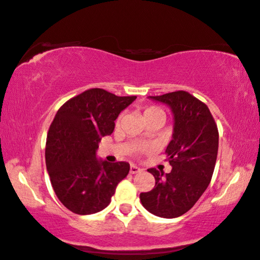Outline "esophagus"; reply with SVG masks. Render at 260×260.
Returning a JSON list of instances; mask_svg holds the SVG:
<instances>
[{
    "mask_svg": "<svg viewBox=\"0 0 260 260\" xmlns=\"http://www.w3.org/2000/svg\"><path fill=\"white\" fill-rule=\"evenodd\" d=\"M142 169L140 167H138V166L135 165H131V168H129V173L131 174H137V173H141Z\"/></svg>",
    "mask_w": 260,
    "mask_h": 260,
    "instance_id": "34e87169",
    "label": "esophagus"
}]
</instances>
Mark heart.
<instances>
[{
	"label": "heart",
	"mask_w": 260,
	"mask_h": 260,
	"mask_svg": "<svg viewBox=\"0 0 260 260\" xmlns=\"http://www.w3.org/2000/svg\"><path fill=\"white\" fill-rule=\"evenodd\" d=\"M156 113H160V114H164L165 115L164 111H162L161 108L155 107V106L148 107V108H147V110H145V112H143V118L147 117V115H149V114H156Z\"/></svg>",
	"instance_id": "b5f03b06"
}]
</instances>
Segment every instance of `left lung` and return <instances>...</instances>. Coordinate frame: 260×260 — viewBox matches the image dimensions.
I'll use <instances>...</instances> for the list:
<instances>
[{
    "label": "left lung",
    "mask_w": 260,
    "mask_h": 260,
    "mask_svg": "<svg viewBox=\"0 0 260 260\" xmlns=\"http://www.w3.org/2000/svg\"><path fill=\"white\" fill-rule=\"evenodd\" d=\"M148 98L169 106L173 113V139L166 149L172 172L148 169L155 185L140 193V201L150 214L175 218L190 210L210 183L218 129L208 106L190 93L176 91Z\"/></svg>",
    "instance_id": "left-lung-1"
}]
</instances>
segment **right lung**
Listing matches in <instances>:
<instances>
[{
  "label": "right lung",
  "mask_w": 260,
  "mask_h": 260,
  "mask_svg": "<svg viewBox=\"0 0 260 260\" xmlns=\"http://www.w3.org/2000/svg\"><path fill=\"white\" fill-rule=\"evenodd\" d=\"M135 99L91 88L58 110L46 138L45 162L53 190L70 211H102L128 174V162L99 160L96 149L103 137L113 133L120 112Z\"/></svg>",
  "instance_id": "right-lung-1"
}]
</instances>
